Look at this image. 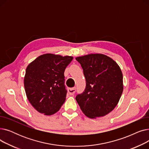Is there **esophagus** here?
<instances>
[{"label": "esophagus", "mask_w": 149, "mask_h": 149, "mask_svg": "<svg viewBox=\"0 0 149 149\" xmlns=\"http://www.w3.org/2000/svg\"><path fill=\"white\" fill-rule=\"evenodd\" d=\"M68 92L69 93V94L72 95H74V93L75 92V88H69L68 89Z\"/></svg>", "instance_id": "esophagus-1"}]
</instances>
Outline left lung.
Returning a JSON list of instances; mask_svg holds the SVG:
<instances>
[{"mask_svg":"<svg viewBox=\"0 0 149 149\" xmlns=\"http://www.w3.org/2000/svg\"><path fill=\"white\" fill-rule=\"evenodd\" d=\"M86 79V89L76 101L90 118L103 116L118 104L123 91V73L112 58L102 54L77 57Z\"/></svg>","mask_w":149,"mask_h":149,"instance_id":"1","label":"left lung"}]
</instances>
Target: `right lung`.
I'll use <instances>...</instances> for the list:
<instances>
[{
	"label": "right lung",
	"instance_id": "1",
	"mask_svg": "<svg viewBox=\"0 0 149 149\" xmlns=\"http://www.w3.org/2000/svg\"><path fill=\"white\" fill-rule=\"evenodd\" d=\"M72 56L45 54L28 65L24 77L26 97L36 110L45 115L58 112L66 100L64 72Z\"/></svg>",
	"mask_w": 149,
	"mask_h": 149
}]
</instances>
